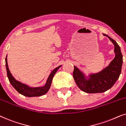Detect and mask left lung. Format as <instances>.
Returning a JSON list of instances; mask_svg holds the SVG:
<instances>
[{"label": "left lung", "mask_w": 126, "mask_h": 126, "mask_svg": "<svg viewBox=\"0 0 126 126\" xmlns=\"http://www.w3.org/2000/svg\"><path fill=\"white\" fill-rule=\"evenodd\" d=\"M106 36L114 45L115 58L112 60L108 66L100 72L89 74L88 76L74 66L73 78L77 87L81 90L88 94L102 93L110 89L114 85L121 73L123 56L120 46L116 41L106 34Z\"/></svg>", "instance_id": "8db88e82"}]
</instances>
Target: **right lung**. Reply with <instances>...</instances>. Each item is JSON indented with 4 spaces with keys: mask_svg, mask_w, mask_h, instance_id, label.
Masks as SVG:
<instances>
[{
    "mask_svg": "<svg viewBox=\"0 0 126 126\" xmlns=\"http://www.w3.org/2000/svg\"><path fill=\"white\" fill-rule=\"evenodd\" d=\"M7 55L5 61H6V67L7 70V77L9 81L13 87L18 91V92L22 95L26 96V97H35V96H40L46 94L49 90L50 88L51 82L53 77L57 71L58 70L62 65L57 67L54 69H53L51 72L50 74L48 77L45 84L43 87H32L26 85L21 82L16 80L13 76L11 75L10 72L9 68H8V63H7Z\"/></svg>",
    "mask_w": 126,
    "mask_h": 126,
    "instance_id": "obj_1",
    "label": "right lung"
}]
</instances>
